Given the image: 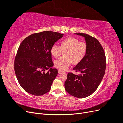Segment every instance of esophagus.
Here are the masks:
<instances>
[{
  "label": "esophagus",
  "instance_id": "34e87169",
  "mask_svg": "<svg viewBox=\"0 0 123 123\" xmlns=\"http://www.w3.org/2000/svg\"><path fill=\"white\" fill-rule=\"evenodd\" d=\"M58 72L59 74H61L62 72H64V71H63L62 70H58Z\"/></svg>",
  "mask_w": 123,
  "mask_h": 123
}]
</instances>
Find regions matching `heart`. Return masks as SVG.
<instances>
[{
  "instance_id": "b5f03b06",
  "label": "heart",
  "mask_w": 123,
  "mask_h": 123,
  "mask_svg": "<svg viewBox=\"0 0 123 123\" xmlns=\"http://www.w3.org/2000/svg\"><path fill=\"white\" fill-rule=\"evenodd\" d=\"M65 51V57L54 62L55 67L61 70L66 69L72 63L77 64L82 61L87 53V45L76 38L68 37L62 41L60 46L54 44L51 48L50 53L53 57L57 58Z\"/></svg>"
}]
</instances>
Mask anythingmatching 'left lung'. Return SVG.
Returning a JSON list of instances; mask_svg holds the SVG:
<instances>
[{
    "instance_id": "left-lung-1",
    "label": "left lung",
    "mask_w": 123,
    "mask_h": 123,
    "mask_svg": "<svg viewBox=\"0 0 123 123\" xmlns=\"http://www.w3.org/2000/svg\"><path fill=\"white\" fill-rule=\"evenodd\" d=\"M85 38L87 52L83 60L73 70L80 72L79 75L68 73L65 83V90L78 98L91 95L97 89L106 68V59L103 48L98 39L85 33H74Z\"/></svg>"
}]
</instances>
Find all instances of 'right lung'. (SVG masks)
Listing matches in <instances>:
<instances>
[{
	"mask_svg": "<svg viewBox=\"0 0 123 123\" xmlns=\"http://www.w3.org/2000/svg\"><path fill=\"white\" fill-rule=\"evenodd\" d=\"M64 34L44 31L28 36L20 43L14 62L16 76L21 87L33 95L47 93L58 74L53 66L51 47ZM49 69L47 73L44 71Z\"/></svg>",
	"mask_w": 123,
	"mask_h": 123,
	"instance_id": "right-lung-1",
	"label": "right lung"
}]
</instances>
